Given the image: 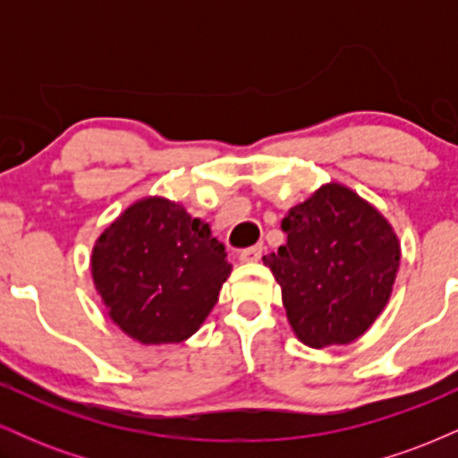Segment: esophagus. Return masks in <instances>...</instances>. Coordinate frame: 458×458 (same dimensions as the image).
Returning <instances> with one entry per match:
<instances>
[{"mask_svg": "<svg viewBox=\"0 0 458 458\" xmlns=\"http://www.w3.org/2000/svg\"><path fill=\"white\" fill-rule=\"evenodd\" d=\"M260 259H262V245L247 247V250L239 251V260L241 262H259Z\"/></svg>", "mask_w": 458, "mask_h": 458, "instance_id": "esophagus-1", "label": "esophagus"}]
</instances>
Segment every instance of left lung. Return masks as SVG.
<instances>
[{
  "label": "left lung",
  "mask_w": 458,
  "mask_h": 458,
  "mask_svg": "<svg viewBox=\"0 0 458 458\" xmlns=\"http://www.w3.org/2000/svg\"><path fill=\"white\" fill-rule=\"evenodd\" d=\"M286 245L265 256L299 340L312 349L349 344L387 306L401 243L353 189L327 182L282 219Z\"/></svg>",
  "instance_id": "left-lung-1"
}]
</instances>
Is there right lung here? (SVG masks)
<instances>
[{
  "instance_id": "add662e5",
  "label": "right lung",
  "mask_w": 458,
  "mask_h": 458,
  "mask_svg": "<svg viewBox=\"0 0 458 458\" xmlns=\"http://www.w3.org/2000/svg\"><path fill=\"white\" fill-rule=\"evenodd\" d=\"M109 318L141 344L193 335L228 280L225 247L182 204L148 196L105 228L90 259Z\"/></svg>"
}]
</instances>
